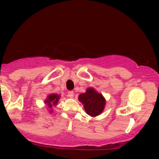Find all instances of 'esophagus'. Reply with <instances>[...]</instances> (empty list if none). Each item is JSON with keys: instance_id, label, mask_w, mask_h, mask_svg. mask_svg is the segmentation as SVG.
I'll return each mask as SVG.
<instances>
[{"instance_id": "esophagus-1", "label": "esophagus", "mask_w": 159, "mask_h": 159, "mask_svg": "<svg viewBox=\"0 0 159 159\" xmlns=\"http://www.w3.org/2000/svg\"><path fill=\"white\" fill-rule=\"evenodd\" d=\"M68 96L70 97V98H73V96H74V92H72V91H70V92H68Z\"/></svg>"}]
</instances>
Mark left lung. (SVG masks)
<instances>
[{"label":"left lung","instance_id":"left-lung-1","mask_svg":"<svg viewBox=\"0 0 159 159\" xmlns=\"http://www.w3.org/2000/svg\"><path fill=\"white\" fill-rule=\"evenodd\" d=\"M79 101L84 104V110L90 116L95 117L104 110L105 100L102 94L98 93L94 88H89L85 93L79 95Z\"/></svg>","mask_w":159,"mask_h":159}]
</instances>
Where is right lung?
I'll list each match as a JSON object with an SVG mask.
<instances>
[{
  "label": "right lung",
  "instance_id": "right-lung-1",
  "mask_svg": "<svg viewBox=\"0 0 159 159\" xmlns=\"http://www.w3.org/2000/svg\"><path fill=\"white\" fill-rule=\"evenodd\" d=\"M60 96L57 94H51V95H49L48 96L47 99L44 100V103H46L48 106V107L50 108V110H49V112L51 113L52 112V110H51V108L53 106H56L57 104V102H58L59 99H60Z\"/></svg>",
  "mask_w": 159,
  "mask_h": 159
}]
</instances>
